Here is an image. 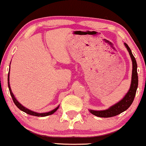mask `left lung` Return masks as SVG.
<instances>
[{
	"label": "left lung",
	"instance_id": "left-lung-1",
	"mask_svg": "<svg viewBox=\"0 0 146 146\" xmlns=\"http://www.w3.org/2000/svg\"><path fill=\"white\" fill-rule=\"evenodd\" d=\"M125 46L127 48L129 55L132 61V82H131L130 89L127 94L125 96L123 100L118 102L113 106H111L110 108L106 110H102V111H94V110H89L92 114L98 117L102 118H109L115 116L116 115L120 114L122 112L127 110L132 103L134 101V97H135L136 92H137V87H138V74H137V61L135 60V57L132 55V51L128 46L127 44L125 43Z\"/></svg>",
	"mask_w": 146,
	"mask_h": 146
}]
</instances>
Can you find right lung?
<instances>
[{"label": "right lung", "instance_id": "add662e5", "mask_svg": "<svg viewBox=\"0 0 146 146\" xmlns=\"http://www.w3.org/2000/svg\"><path fill=\"white\" fill-rule=\"evenodd\" d=\"M9 72L8 73V78H7V81H8V87H9V93H10V95L11 96L12 98V100H13V102H14V104L16 105V106H17L19 110H21V111H23L25 112V113H28V114H30V115H32V116H41V117H43V116H49V115H51L52 114V113H54L55 112L57 111V109L59 108V106L57 107V108H55V110H53L52 111H49V112H47V113H36V112H35V111H31V110H28L27 108H25V107H23V105H21V104H20L19 102L17 101V99L15 98V97H14V94H12V90H11V88H10V86H9Z\"/></svg>", "mask_w": 146, "mask_h": 146}]
</instances>
